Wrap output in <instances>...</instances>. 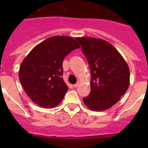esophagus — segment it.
Listing matches in <instances>:
<instances>
[{
	"instance_id": "obj_1",
	"label": "esophagus",
	"mask_w": 148,
	"mask_h": 148,
	"mask_svg": "<svg viewBox=\"0 0 148 148\" xmlns=\"http://www.w3.org/2000/svg\"><path fill=\"white\" fill-rule=\"evenodd\" d=\"M79 83H80V82H77L76 84H74V85H73V87H78V85H79Z\"/></svg>"
}]
</instances>
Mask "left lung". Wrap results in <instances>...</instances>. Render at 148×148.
Returning <instances> with one entry per match:
<instances>
[{
    "label": "left lung",
    "mask_w": 148,
    "mask_h": 148,
    "mask_svg": "<svg viewBox=\"0 0 148 148\" xmlns=\"http://www.w3.org/2000/svg\"><path fill=\"white\" fill-rule=\"evenodd\" d=\"M76 39L91 71L90 92L83 101L92 110L109 109L127 90L129 67L118 50L108 41L88 37Z\"/></svg>",
    "instance_id": "left-lung-1"
}]
</instances>
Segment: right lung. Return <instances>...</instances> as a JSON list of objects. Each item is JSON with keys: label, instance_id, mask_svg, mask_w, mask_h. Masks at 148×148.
Masks as SVG:
<instances>
[{"label": "right lung", "instance_id": "right-lung-1", "mask_svg": "<svg viewBox=\"0 0 148 148\" xmlns=\"http://www.w3.org/2000/svg\"><path fill=\"white\" fill-rule=\"evenodd\" d=\"M79 47L77 39L53 36L29 53L21 65L19 79L33 102L50 108L63 100L68 90L62 78L63 61L70 52Z\"/></svg>", "mask_w": 148, "mask_h": 148}]
</instances>
